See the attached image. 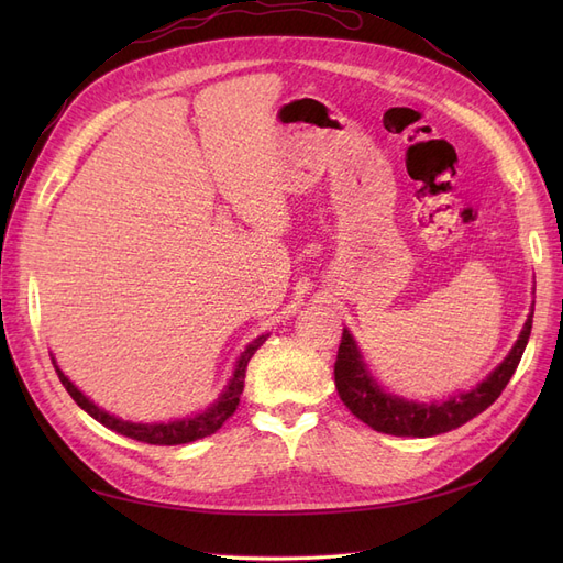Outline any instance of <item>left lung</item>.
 <instances>
[{
  "mask_svg": "<svg viewBox=\"0 0 563 563\" xmlns=\"http://www.w3.org/2000/svg\"><path fill=\"white\" fill-rule=\"evenodd\" d=\"M533 305L536 302H531V312H528L523 329L512 350H509L505 360L493 368L479 385L467 391H460V395H453L449 399L434 401H413L387 391L371 376V371L364 362V354L360 345H356L352 333L343 329V340H340L335 360L338 395L356 418L383 434L434 437L451 432L460 428V424L472 420L474 416L486 411V408L500 397V391L505 389L509 378L515 376L528 343V335H531Z\"/></svg>",
  "mask_w": 563,
  "mask_h": 563,
  "instance_id": "1",
  "label": "left lung"
}]
</instances>
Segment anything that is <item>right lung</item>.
Returning a JSON list of instances; mask_svg holds the SVG:
<instances>
[{"label": "right lung", "instance_id": "1", "mask_svg": "<svg viewBox=\"0 0 563 563\" xmlns=\"http://www.w3.org/2000/svg\"><path fill=\"white\" fill-rule=\"evenodd\" d=\"M269 338V333H263L251 343L246 345V350L240 354V360L234 364L232 376L228 380V385L220 391L218 399L213 404H209L203 411L195 413V416H185V418H176V420H168V422H133V420H124V418H117L106 408L96 406L87 395L79 387H75V383L65 376V373L58 368L54 354H51V362L56 366L58 378L63 383V387L67 389V395H70L79 408H84L93 420H98L100 424H106L108 430L117 432V434H124L129 439L135 441H145V444H155V446H176V444H187V441H197L213 434L216 430L223 428V422L236 411V406H240V397H242V389H244V378H246V366L251 362V356L255 354L265 340Z\"/></svg>", "mask_w": 563, "mask_h": 563}]
</instances>
